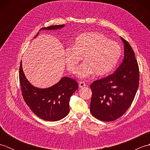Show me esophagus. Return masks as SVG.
I'll list each match as a JSON object with an SVG mask.
<instances>
[{
  "label": "esophagus",
  "instance_id": "1",
  "mask_svg": "<svg viewBox=\"0 0 150 150\" xmlns=\"http://www.w3.org/2000/svg\"><path fill=\"white\" fill-rule=\"evenodd\" d=\"M79 87H80V88H83V87H84V86H86V84L85 82H84V81H80V82H79Z\"/></svg>",
  "mask_w": 150,
  "mask_h": 150
}]
</instances>
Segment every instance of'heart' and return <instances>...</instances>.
<instances>
[{
    "label": "heart",
    "instance_id": "1",
    "mask_svg": "<svg viewBox=\"0 0 150 150\" xmlns=\"http://www.w3.org/2000/svg\"><path fill=\"white\" fill-rule=\"evenodd\" d=\"M122 47L116 41L111 40L105 35L98 32L82 33L75 40L73 46L66 47L64 58L67 68L73 73L79 62L77 75L85 78L90 75H106L113 70L122 55Z\"/></svg>",
    "mask_w": 150,
    "mask_h": 150
}]
</instances>
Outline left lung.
<instances>
[{
  "instance_id": "left-lung-1",
  "label": "left lung",
  "mask_w": 150,
  "mask_h": 150,
  "mask_svg": "<svg viewBox=\"0 0 150 150\" xmlns=\"http://www.w3.org/2000/svg\"><path fill=\"white\" fill-rule=\"evenodd\" d=\"M124 57L113 74L95 81L90 85V111L104 122L119 119L133 103L139 84V68L132 46L122 37Z\"/></svg>"
}]
</instances>
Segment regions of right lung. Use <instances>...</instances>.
<instances>
[{
    "label": "right lung",
    "mask_w": 150,
    "mask_h": 150,
    "mask_svg": "<svg viewBox=\"0 0 150 150\" xmlns=\"http://www.w3.org/2000/svg\"><path fill=\"white\" fill-rule=\"evenodd\" d=\"M64 26V24L55 25L42 28L40 30H57ZM19 81L25 103L37 116L47 121H57L68 115L70 97L79 88L77 82L69 77L62 78L58 83L49 88L34 87L25 77L21 62L19 68Z\"/></svg>",
    "instance_id": "add662e5"
}]
</instances>
